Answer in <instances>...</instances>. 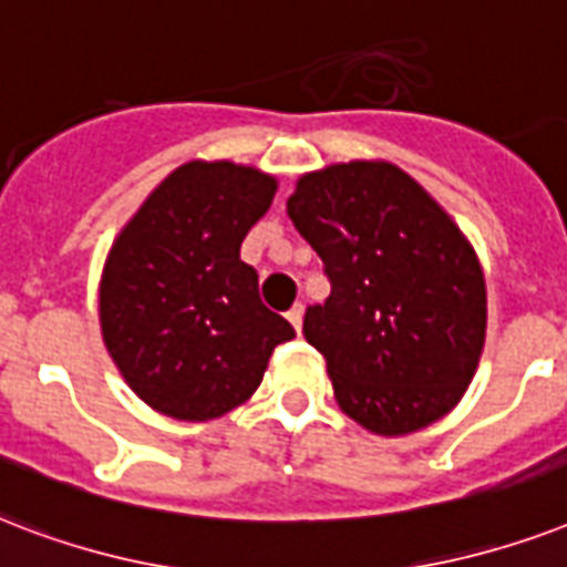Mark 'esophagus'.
Segmentation results:
<instances>
[{
    "mask_svg": "<svg viewBox=\"0 0 567 567\" xmlns=\"http://www.w3.org/2000/svg\"><path fill=\"white\" fill-rule=\"evenodd\" d=\"M287 319H289V322H292V328H296V331H301V319H305V307H301V305L292 307V310H289V313H287Z\"/></svg>",
    "mask_w": 567,
    "mask_h": 567,
    "instance_id": "34e87169",
    "label": "esophagus"
}]
</instances>
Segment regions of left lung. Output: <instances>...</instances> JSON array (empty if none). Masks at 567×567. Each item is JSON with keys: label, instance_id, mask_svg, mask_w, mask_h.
<instances>
[{"label": "left lung", "instance_id": "8db88e82", "mask_svg": "<svg viewBox=\"0 0 567 567\" xmlns=\"http://www.w3.org/2000/svg\"><path fill=\"white\" fill-rule=\"evenodd\" d=\"M287 213L324 262L331 296L305 337L346 416L381 437L414 434L458 405L485 346L480 257L446 209L384 159L298 177Z\"/></svg>", "mask_w": 567, "mask_h": 567}]
</instances>
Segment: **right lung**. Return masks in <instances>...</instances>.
<instances>
[{"label":"right lung","mask_w":567,"mask_h":567,"mask_svg":"<svg viewBox=\"0 0 567 567\" xmlns=\"http://www.w3.org/2000/svg\"><path fill=\"white\" fill-rule=\"evenodd\" d=\"M278 179L230 159H192L124 224L100 278L103 343L144 405L183 423L254 396L275 346L296 337L239 260Z\"/></svg>","instance_id":"1"}]
</instances>
